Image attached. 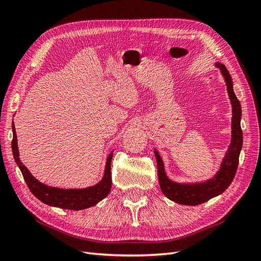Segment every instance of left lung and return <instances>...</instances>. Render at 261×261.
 I'll return each instance as SVG.
<instances>
[{
  "instance_id": "left-lung-1",
  "label": "left lung",
  "mask_w": 261,
  "mask_h": 261,
  "mask_svg": "<svg viewBox=\"0 0 261 261\" xmlns=\"http://www.w3.org/2000/svg\"><path fill=\"white\" fill-rule=\"evenodd\" d=\"M217 66L221 69V73L224 76L227 93L230 96L233 109L232 140L217 175L212 179L200 184L174 183V181L170 180L167 174H165L163 161L154 149L158 164V176H159V183L162 193L169 199L180 204H186V206H197V204L206 202L213 198V197L222 194L233 181V178L236 174V170H238L239 167V158L243 145V132L241 128V103L234 93L232 78L228 70L223 64H220V63H217Z\"/></svg>"
}]
</instances>
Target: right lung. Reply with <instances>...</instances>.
Masks as SVG:
<instances>
[{"instance_id": "obj_1", "label": "right lung", "mask_w": 261, "mask_h": 261, "mask_svg": "<svg viewBox=\"0 0 261 261\" xmlns=\"http://www.w3.org/2000/svg\"><path fill=\"white\" fill-rule=\"evenodd\" d=\"M13 140H12V150L14 159L19 167L21 174L26 180V184L29 187L30 192L33 193L39 200H41L45 204L52 207H59L62 209L68 210H82L94 206L100 200L109 195L112 186V176H111V161L113 152L108 156L107 165L105 170L103 178L97 185L84 188V189H62L46 186L40 181L37 180L28 169L19 160V152L17 147V136L15 133V126L13 124Z\"/></svg>"}]
</instances>
